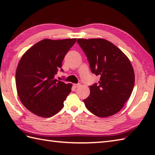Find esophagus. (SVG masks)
Wrapping results in <instances>:
<instances>
[{"label":"esophagus","instance_id":"1","mask_svg":"<svg viewBox=\"0 0 155 155\" xmlns=\"http://www.w3.org/2000/svg\"><path fill=\"white\" fill-rule=\"evenodd\" d=\"M80 85H81V84H74L73 87L74 88H78V87H80Z\"/></svg>","mask_w":155,"mask_h":155}]
</instances>
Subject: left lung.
<instances>
[{
	"instance_id": "obj_1",
	"label": "left lung",
	"mask_w": 155,
	"mask_h": 155,
	"mask_svg": "<svg viewBox=\"0 0 155 155\" xmlns=\"http://www.w3.org/2000/svg\"><path fill=\"white\" fill-rule=\"evenodd\" d=\"M77 42L87 56L91 72L100 76L98 83L90 86V95L83 100L85 107L100 117L117 113L134 88V72L129 59L105 39L78 38Z\"/></svg>"
}]
</instances>
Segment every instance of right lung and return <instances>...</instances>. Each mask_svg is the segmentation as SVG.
<instances>
[{
    "mask_svg": "<svg viewBox=\"0 0 155 155\" xmlns=\"http://www.w3.org/2000/svg\"><path fill=\"white\" fill-rule=\"evenodd\" d=\"M76 41L44 39L22 55L16 71V86L21 103L31 113L48 118L63 108L72 84L58 81L54 76Z\"/></svg>",
    "mask_w": 155,
    "mask_h": 155,
    "instance_id": "obj_1",
    "label": "right lung"
}]
</instances>
